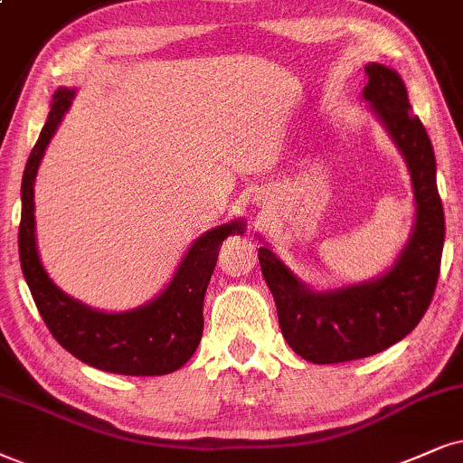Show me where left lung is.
Instances as JSON below:
<instances>
[{"label":"left lung","instance_id":"obj_1","mask_svg":"<svg viewBox=\"0 0 463 463\" xmlns=\"http://www.w3.org/2000/svg\"><path fill=\"white\" fill-rule=\"evenodd\" d=\"M365 100L389 128L412 175L417 224L387 275L335 292H312L269 248L259 260L273 292L282 335L306 361L344 363L383 353L411 333L436 292L444 245V212L436 185V157L423 124L395 70L365 68Z\"/></svg>","mask_w":463,"mask_h":463}]
</instances>
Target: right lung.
<instances>
[{
	"label": "right lung",
	"mask_w": 463,
	"mask_h": 463,
	"mask_svg": "<svg viewBox=\"0 0 463 463\" xmlns=\"http://www.w3.org/2000/svg\"><path fill=\"white\" fill-rule=\"evenodd\" d=\"M74 91L52 96L49 119L29 156L21 185L19 256L25 282L52 337L87 365L126 376H164L194 354L203 335V299L222 241L241 235L243 222L213 228L196 239L173 282L157 299L126 314H104L70 299L46 275L33 235V179L46 145L70 109Z\"/></svg>",
	"instance_id": "right-lung-1"
}]
</instances>
